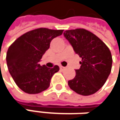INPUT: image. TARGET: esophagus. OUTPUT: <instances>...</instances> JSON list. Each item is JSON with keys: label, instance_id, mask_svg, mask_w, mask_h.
<instances>
[{"label": "esophagus", "instance_id": "1", "mask_svg": "<svg viewBox=\"0 0 120 120\" xmlns=\"http://www.w3.org/2000/svg\"><path fill=\"white\" fill-rule=\"evenodd\" d=\"M60 69H61V70H64V69H65V67H62V66H60Z\"/></svg>", "mask_w": 120, "mask_h": 120}]
</instances>
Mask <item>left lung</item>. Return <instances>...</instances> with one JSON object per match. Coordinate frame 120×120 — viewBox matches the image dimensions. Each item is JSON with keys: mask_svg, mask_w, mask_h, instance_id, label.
Returning <instances> with one entry per match:
<instances>
[{"mask_svg": "<svg viewBox=\"0 0 120 120\" xmlns=\"http://www.w3.org/2000/svg\"><path fill=\"white\" fill-rule=\"evenodd\" d=\"M64 36L82 58L76 76L68 81L69 87L83 96L94 94L111 71L112 59L109 49L98 37L83 28L66 30Z\"/></svg>", "mask_w": 120, "mask_h": 120, "instance_id": "left-lung-1", "label": "left lung"}]
</instances>
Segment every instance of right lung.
<instances>
[{
	"instance_id": "right-lung-1",
	"label": "right lung",
	"mask_w": 120,
	"mask_h": 120,
	"mask_svg": "<svg viewBox=\"0 0 120 120\" xmlns=\"http://www.w3.org/2000/svg\"><path fill=\"white\" fill-rule=\"evenodd\" d=\"M63 30L40 28L26 33L9 47L6 61L15 83L28 94H38L50 85L53 75L60 69L58 65L49 68L39 62L49 49L51 40L62 34Z\"/></svg>"
}]
</instances>
